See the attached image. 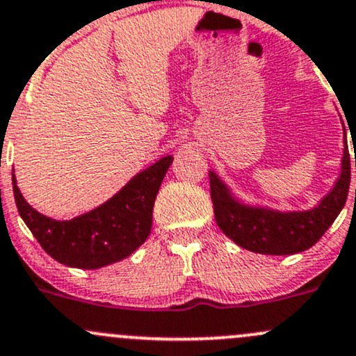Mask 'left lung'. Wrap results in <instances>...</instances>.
<instances>
[{"label": "left lung", "mask_w": 356, "mask_h": 356, "mask_svg": "<svg viewBox=\"0 0 356 356\" xmlns=\"http://www.w3.org/2000/svg\"><path fill=\"white\" fill-rule=\"evenodd\" d=\"M350 179V153L345 134L341 175L334 189L321 201L319 207L309 211L280 213L266 208L245 207L232 197L227 186L211 170L209 189L216 223L227 237L250 252L288 256L312 247L332 225L346 203Z\"/></svg>", "instance_id": "obj_1"}]
</instances>
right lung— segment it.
I'll return each mask as SVG.
<instances>
[{"label":"right lung","mask_w":356,"mask_h":356,"mask_svg":"<svg viewBox=\"0 0 356 356\" xmlns=\"http://www.w3.org/2000/svg\"><path fill=\"white\" fill-rule=\"evenodd\" d=\"M172 156H163L140 172L102 207L70 222L47 218L35 211L17 188L13 194L18 213L40 247L58 263L70 268L97 269L131 256L149 235L156 193Z\"/></svg>","instance_id":"right-lung-1"}]
</instances>
